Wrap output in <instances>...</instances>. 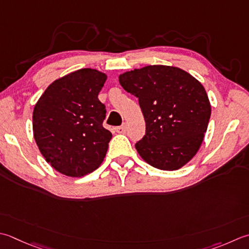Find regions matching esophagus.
<instances>
[{
	"label": "esophagus",
	"mask_w": 249,
	"mask_h": 249,
	"mask_svg": "<svg viewBox=\"0 0 249 249\" xmlns=\"http://www.w3.org/2000/svg\"><path fill=\"white\" fill-rule=\"evenodd\" d=\"M126 124H123V125H121V126H118V127H115V130L118 131V133H120V134H124L125 131H126Z\"/></svg>",
	"instance_id": "34e87169"
}]
</instances>
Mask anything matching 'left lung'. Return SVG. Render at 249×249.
I'll return each instance as SVG.
<instances>
[{"instance_id": "left-lung-1", "label": "left lung", "mask_w": 249, "mask_h": 249, "mask_svg": "<svg viewBox=\"0 0 249 249\" xmlns=\"http://www.w3.org/2000/svg\"><path fill=\"white\" fill-rule=\"evenodd\" d=\"M122 87L138 98L145 135L135 144L151 166L176 170L196 154L212 108L203 85L176 67L147 66L119 76Z\"/></svg>"}]
</instances>
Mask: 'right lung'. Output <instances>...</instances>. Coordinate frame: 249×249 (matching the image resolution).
I'll return each mask as SVG.
<instances>
[{
    "label": "right lung",
    "mask_w": 249,
    "mask_h": 249,
    "mask_svg": "<svg viewBox=\"0 0 249 249\" xmlns=\"http://www.w3.org/2000/svg\"><path fill=\"white\" fill-rule=\"evenodd\" d=\"M105 73L81 69L47 87L33 110V135L46 162L70 177L94 172L104 160L112 134L102 123L106 106L98 94Z\"/></svg>",
    "instance_id": "right-lung-1"
}]
</instances>
